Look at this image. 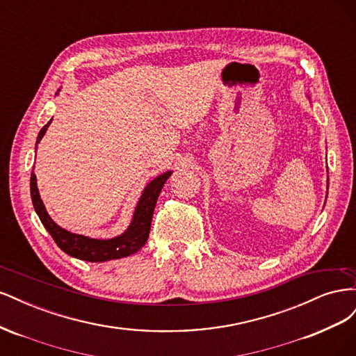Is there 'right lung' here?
Here are the masks:
<instances>
[{
  "instance_id": "right-lung-1",
  "label": "right lung",
  "mask_w": 356,
  "mask_h": 356,
  "mask_svg": "<svg viewBox=\"0 0 356 356\" xmlns=\"http://www.w3.org/2000/svg\"><path fill=\"white\" fill-rule=\"evenodd\" d=\"M50 123L51 120L47 124L42 126V129L37 136V144L41 141V138L44 136ZM35 152H37V147H35ZM170 174H172L170 170L165 172V174L159 175L156 179L149 182V184L145 187L141 199L138 202V207L134 213V220L131 225H129V229L122 236H118V238L108 239V241L90 239V238H86V236L75 234L59 227V225L49 217L44 204H42V200L40 199L34 170H32L31 174V199L42 225H44L46 230L53 238V241L56 242V245L63 252L74 258H79V260L90 261V263L117 260V258H123L131 254H135L145 245L149 234V229H152L153 212L156 208L159 195L161 188H163L165 182L170 177Z\"/></svg>"
}]
</instances>
